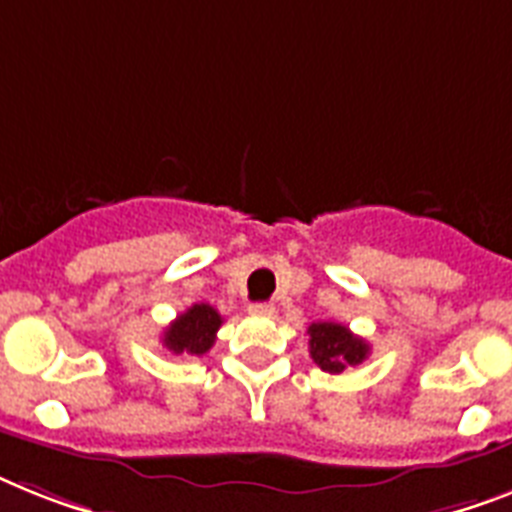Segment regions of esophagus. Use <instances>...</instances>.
I'll use <instances>...</instances> for the list:
<instances>
[{
  "label": "esophagus",
  "mask_w": 512,
  "mask_h": 512,
  "mask_svg": "<svg viewBox=\"0 0 512 512\" xmlns=\"http://www.w3.org/2000/svg\"><path fill=\"white\" fill-rule=\"evenodd\" d=\"M248 311H251V314H256V316H272L274 306H272V303H251V306H248Z\"/></svg>",
  "instance_id": "obj_1"
}]
</instances>
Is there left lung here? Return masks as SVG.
Here are the masks:
<instances>
[{
  "label": "left lung",
  "mask_w": 512,
  "mask_h": 512,
  "mask_svg": "<svg viewBox=\"0 0 512 512\" xmlns=\"http://www.w3.org/2000/svg\"><path fill=\"white\" fill-rule=\"evenodd\" d=\"M308 350L314 363L329 374H340L348 366H358L369 356V342L353 335L335 322H314L308 327Z\"/></svg>",
  "instance_id": "left-lung-1"
}]
</instances>
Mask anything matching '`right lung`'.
I'll use <instances>...</instances> for the list:
<instances>
[{"instance_id":"right-lung-1","label":"right lung","mask_w":512,"mask_h":512,"mask_svg":"<svg viewBox=\"0 0 512 512\" xmlns=\"http://www.w3.org/2000/svg\"><path fill=\"white\" fill-rule=\"evenodd\" d=\"M222 327V316L209 303H193L188 311L177 316L170 327L164 329V348L172 353H190V356H204L217 340V329Z\"/></svg>"}]
</instances>
